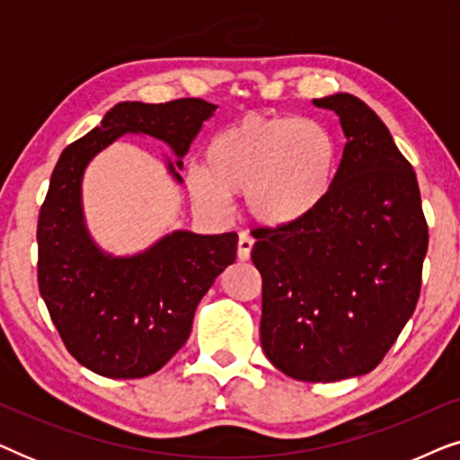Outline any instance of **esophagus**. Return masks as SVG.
Here are the masks:
<instances>
[{"label":"esophagus","instance_id":"1","mask_svg":"<svg viewBox=\"0 0 460 460\" xmlns=\"http://www.w3.org/2000/svg\"><path fill=\"white\" fill-rule=\"evenodd\" d=\"M251 251H253V238H251L247 232H241V236H238V260L241 261H247L251 257Z\"/></svg>","mask_w":460,"mask_h":460}]
</instances>
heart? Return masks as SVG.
<instances>
[{
    "label": "heart",
    "mask_w": 460,
    "mask_h": 460,
    "mask_svg": "<svg viewBox=\"0 0 460 460\" xmlns=\"http://www.w3.org/2000/svg\"><path fill=\"white\" fill-rule=\"evenodd\" d=\"M337 142L316 119L247 115L211 137L205 169L192 167V199L224 211L244 192L255 222L266 228L301 224L324 203L337 178Z\"/></svg>",
    "instance_id": "b5f03b06"
}]
</instances>
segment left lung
Wrapping results in <instances>:
<instances>
[{"label":"left lung","mask_w":460,"mask_h":460,"mask_svg":"<svg viewBox=\"0 0 460 460\" xmlns=\"http://www.w3.org/2000/svg\"><path fill=\"white\" fill-rule=\"evenodd\" d=\"M345 134L335 184L301 224L257 228L261 348L297 381L362 376L417 307L427 222L412 165L385 123L351 93L314 100Z\"/></svg>","instance_id":"obj_1"}]
</instances>
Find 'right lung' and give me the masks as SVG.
Segmentation results:
<instances>
[{
  "label": "right lung",
  "instance_id": "obj_1",
  "mask_svg": "<svg viewBox=\"0 0 460 460\" xmlns=\"http://www.w3.org/2000/svg\"><path fill=\"white\" fill-rule=\"evenodd\" d=\"M216 109L200 98L119 102L56 163L37 224V280L66 349L92 373L140 379L165 367L190 337L199 301L234 263L238 236L173 230L136 255L106 253L85 226V169L121 136H150L172 148L167 172L181 184V159Z\"/></svg>",
  "mask_w": 460,
  "mask_h": 460
}]
</instances>
